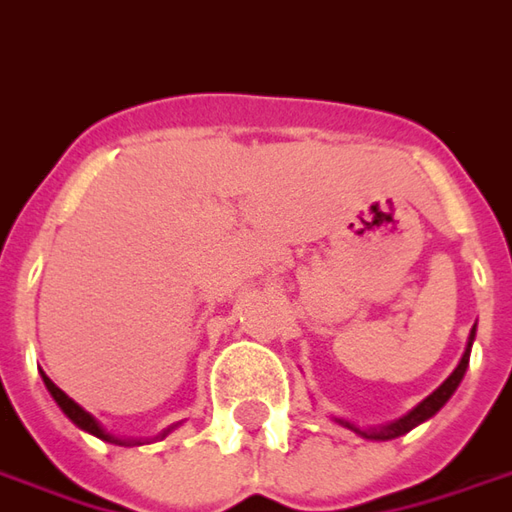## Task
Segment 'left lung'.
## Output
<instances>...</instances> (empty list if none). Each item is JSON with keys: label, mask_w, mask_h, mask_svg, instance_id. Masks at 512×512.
Listing matches in <instances>:
<instances>
[{"label": "left lung", "mask_w": 512, "mask_h": 512, "mask_svg": "<svg viewBox=\"0 0 512 512\" xmlns=\"http://www.w3.org/2000/svg\"><path fill=\"white\" fill-rule=\"evenodd\" d=\"M474 331H477V326L471 329V337H468V348H465V354L463 359H460V365L454 368V373H451L449 379L446 382L440 384L438 390L432 393L429 398H424L415 410L410 412V415H404V418H398L396 424H390V426H384V429H379V432H359V429H354L351 424H343L345 426H351L354 432H359V435H365V438H373V440H390V438H398V435H404V432H410L412 426H418V424H424L426 418H432L435 412L446 404L451 398V393L457 390V384L463 382V376H465V368H468V357H471V343H474Z\"/></svg>", "instance_id": "1"}]
</instances>
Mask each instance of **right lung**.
I'll use <instances>...</instances> for the list:
<instances>
[{"label":"right lung","instance_id":"1","mask_svg":"<svg viewBox=\"0 0 512 512\" xmlns=\"http://www.w3.org/2000/svg\"><path fill=\"white\" fill-rule=\"evenodd\" d=\"M41 376H44V384H47V390L52 393V398L58 401V407H61V410L66 412L69 418H72L74 424L80 426V429H86V432H91V435H97V438H102V440H111V443H122V440L111 438V435H108V432H105V429H102V426L97 424V421H94V418H91V415H88L83 407H80V404H74L72 398L66 396L61 387H58V384L49 379L47 373H41Z\"/></svg>","mask_w":512,"mask_h":512}]
</instances>
